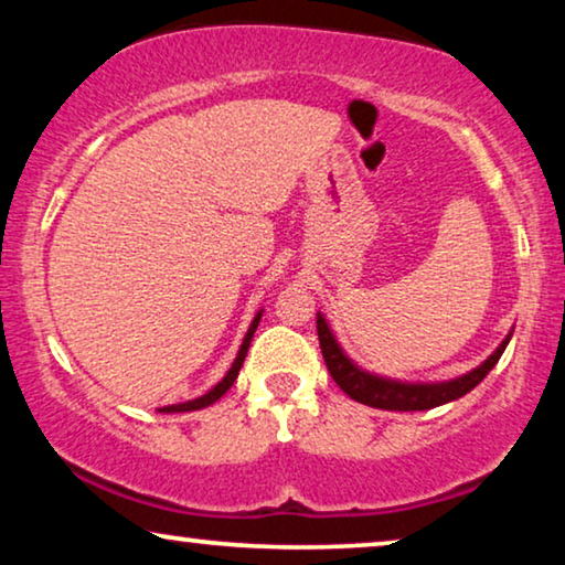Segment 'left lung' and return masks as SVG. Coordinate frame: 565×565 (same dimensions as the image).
<instances>
[{
    "mask_svg": "<svg viewBox=\"0 0 565 565\" xmlns=\"http://www.w3.org/2000/svg\"><path fill=\"white\" fill-rule=\"evenodd\" d=\"M316 331H319V344L323 362H327L331 377H334L339 388L347 396L360 401V404L385 408V412H427V408L450 404V401L466 396L491 373L501 354H504L512 331L501 339V344L486 358L481 365L468 370L450 381H435V383H422V381H401V377H388L381 373H370L362 365H358L350 354L344 352V347L339 344V339L331 331L327 316L321 311L316 313Z\"/></svg>",
    "mask_w": 565,
    "mask_h": 565,
    "instance_id": "8db88e82",
    "label": "left lung"
}]
</instances>
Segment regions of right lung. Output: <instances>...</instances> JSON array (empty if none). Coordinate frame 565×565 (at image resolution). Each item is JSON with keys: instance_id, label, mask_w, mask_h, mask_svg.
I'll return each instance as SVG.
<instances>
[{"instance_id": "1", "label": "right lung", "mask_w": 565, "mask_h": 565, "mask_svg": "<svg viewBox=\"0 0 565 565\" xmlns=\"http://www.w3.org/2000/svg\"><path fill=\"white\" fill-rule=\"evenodd\" d=\"M259 319H262V308H259L257 313H254V319H252V323H249V329H246V334H244V339H242V347H238L236 358H234V362H231V367L226 370V375H223L221 381L215 383L211 391H205L203 396H198V398H192V401H182V404H169V406H161L159 412H161V414L198 412V408H205V406L215 404V401H218V398L223 396V393H226V391L231 388V385H234L236 377H238V370H242V365H244V358H246V352H249L252 337H254V331H257V327H259Z\"/></svg>"}]
</instances>
